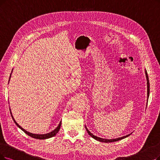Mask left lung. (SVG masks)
I'll use <instances>...</instances> for the list:
<instances>
[{"instance_id": "1", "label": "left lung", "mask_w": 160, "mask_h": 160, "mask_svg": "<svg viewBox=\"0 0 160 160\" xmlns=\"http://www.w3.org/2000/svg\"><path fill=\"white\" fill-rule=\"evenodd\" d=\"M146 79H147V87H148V98L149 97V94H150V82H149V79H148V74H147L146 72ZM86 130H87L88 135H90L91 137H92L93 138L96 139L97 140H98V141H100V142H112L118 141V140H121V139H123V138H125L129 137L130 135H128L124 136L123 137H120V138H114V139H104V138H101L100 137H98L97 136H94L93 134H92L90 131H89L87 129V127H86Z\"/></svg>"}]
</instances>
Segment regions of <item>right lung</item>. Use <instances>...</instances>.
<instances>
[{
	"label": "right lung",
	"mask_w": 160,
	"mask_h": 160,
	"mask_svg": "<svg viewBox=\"0 0 160 160\" xmlns=\"http://www.w3.org/2000/svg\"><path fill=\"white\" fill-rule=\"evenodd\" d=\"M10 77H11V75H10ZM10 79H9V80H10ZM10 113L12 114V113H11V111H10ZM12 119H13V120H14V123H16V125L19 127V128L20 129H21L25 133H26L28 135H29V136H30L31 137H33V138H37V139H47V138H50V137H54V136H55L57 133H58V132L59 131V130H60V127H61V123H62V121H60V123H59V125H58V126L56 127V128L54 130V131H52V132H49V133H47V134H44V135H37V134H33V133H31V132H28L27 131H25V129H23L22 127H20V125H19L16 122V121L14 120V118H13V116H12Z\"/></svg>",
	"instance_id": "obj_1"
}]
</instances>
